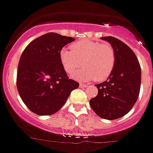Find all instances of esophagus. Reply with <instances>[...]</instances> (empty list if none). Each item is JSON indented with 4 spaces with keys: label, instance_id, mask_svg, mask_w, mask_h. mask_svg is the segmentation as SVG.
I'll return each mask as SVG.
<instances>
[{
    "label": "esophagus",
    "instance_id": "1",
    "mask_svg": "<svg viewBox=\"0 0 153 153\" xmlns=\"http://www.w3.org/2000/svg\"><path fill=\"white\" fill-rule=\"evenodd\" d=\"M79 86H80L81 87H86V86H88V85L86 84V83H80V84H79Z\"/></svg>",
    "mask_w": 153,
    "mask_h": 153
}]
</instances>
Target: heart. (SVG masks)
<instances>
[{
    "mask_svg": "<svg viewBox=\"0 0 153 153\" xmlns=\"http://www.w3.org/2000/svg\"><path fill=\"white\" fill-rule=\"evenodd\" d=\"M60 60L63 69L71 74L81 65L85 67L73 74V77L79 80L95 78L101 81L110 75L116 61L113 47L100 42L79 41L71 46V50L63 47L60 51Z\"/></svg>",
    "mask_w": 153,
    "mask_h": 153,
    "instance_id": "obj_1",
    "label": "heart"
}]
</instances>
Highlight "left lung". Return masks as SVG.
<instances>
[{"label": "left lung", "mask_w": 153, "mask_h": 153, "mask_svg": "<svg viewBox=\"0 0 153 153\" xmlns=\"http://www.w3.org/2000/svg\"><path fill=\"white\" fill-rule=\"evenodd\" d=\"M114 50V67L106 81L96 86L98 95L90 100L93 111L106 120H117L129 113L136 103L141 85V68L134 52L113 36H104Z\"/></svg>", "instance_id": "1"}]
</instances>
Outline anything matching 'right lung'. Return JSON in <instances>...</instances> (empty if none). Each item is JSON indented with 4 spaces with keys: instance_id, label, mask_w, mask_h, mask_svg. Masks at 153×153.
I'll return each mask as SVG.
<instances>
[{
    "instance_id": "add662e5",
    "label": "right lung",
    "mask_w": 153,
    "mask_h": 153,
    "mask_svg": "<svg viewBox=\"0 0 153 153\" xmlns=\"http://www.w3.org/2000/svg\"><path fill=\"white\" fill-rule=\"evenodd\" d=\"M70 36L48 33L30 42L19 60L17 87L30 110L40 116L59 111L70 93L79 87L69 79L60 60V51L74 41Z\"/></svg>"
}]
</instances>
